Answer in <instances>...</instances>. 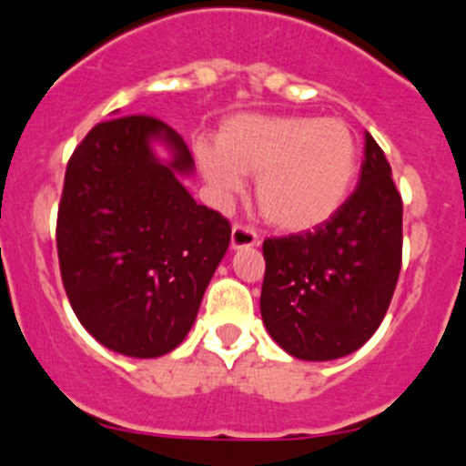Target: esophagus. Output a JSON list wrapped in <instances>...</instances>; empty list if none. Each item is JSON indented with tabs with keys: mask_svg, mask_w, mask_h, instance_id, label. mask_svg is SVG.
I'll return each instance as SVG.
<instances>
[{
	"mask_svg": "<svg viewBox=\"0 0 466 466\" xmlns=\"http://www.w3.org/2000/svg\"><path fill=\"white\" fill-rule=\"evenodd\" d=\"M259 244V233L246 224H233L231 228V248H248V246Z\"/></svg>",
	"mask_w": 466,
	"mask_h": 466,
	"instance_id": "obj_1",
	"label": "esophagus"
}]
</instances>
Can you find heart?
Listing matches in <instances>:
<instances>
[{"instance_id": "obj_1", "label": "heart", "mask_w": 466, "mask_h": 466, "mask_svg": "<svg viewBox=\"0 0 466 466\" xmlns=\"http://www.w3.org/2000/svg\"><path fill=\"white\" fill-rule=\"evenodd\" d=\"M200 168L218 192L257 175L263 218L283 231H311L341 209L359 170V147L341 118L238 114L218 134V147L197 148Z\"/></svg>"}]
</instances>
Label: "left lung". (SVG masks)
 <instances>
[{
  "mask_svg": "<svg viewBox=\"0 0 466 466\" xmlns=\"http://www.w3.org/2000/svg\"><path fill=\"white\" fill-rule=\"evenodd\" d=\"M261 318L302 360H332L378 330L401 268V197L384 151L365 134L359 186L313 231L263 242Z\"/></svg>",
  "mask_w": 466,
  "mask_h": 466,
  "instance_id": "1",
  "label": "left lung"
}]
</instances>
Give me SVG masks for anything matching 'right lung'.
Wrapping results in <instances>:
<instances>
[{"label":"right lung","mask_w":466,"mask_h":466,"mask_svg":"<svg viewBox=\"0 0 466 466\" xmlns=\"http://www.w3.org/2000/svg\"><path fill=\"white\" fill-rule=\"evenodd\" d=\"M153 139L171 147L172 163L154 157ZM192 166L183 137L145 114L95 125L68 159L56 224L62 285L114 352L155 359L179 346L231 242L227 218L181 186Z\"/></svg>","instance_id":"obj_1"}]
</instances>
